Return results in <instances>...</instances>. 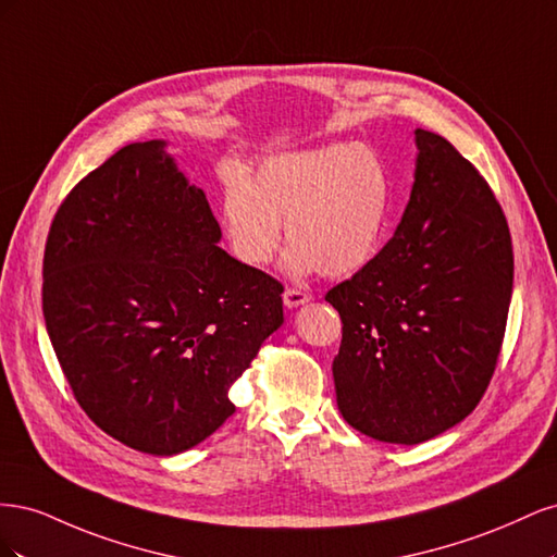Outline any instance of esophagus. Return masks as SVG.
<instances>
[{
    "label": "esophagus",
    "instance_id": "34e87169",
    "mask_svg": "<svg viewBox=\"0 0 557 557\" xmlns=\"http://www.w3.org/2000/svg\"><path fill=\"white\" fill-rule=\"evenodd\" d=\"M311 297L307 295V293H301V290H297V288H288L283 293V305L288 307V309H297V307H305L307 301H309Z\"/></svg>",
    "mask_w": 557,
    "mask_h": 557
}]
</instances>
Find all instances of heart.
I'll list each match as a JSON object with an SVG mask.
<instances>
[{"instance_id": "b5f03b06", "label": "heart", "mask_w": 557, "mask_h": 557, "mask_svg": "<svg viewBox=\"0 0 557 557\" xmlns=\"http://www.w3.org/2000/svg\"><path fill=\"white\" fill-rule=\"evenodd\" d=\"M393 183L369 146L327 144L267 158L250 181L221 176V227L232 256L262 269L281 246V223L293 246L285 272L350 276L379 252L391 213Z\"/></svg>"}]
</instances>
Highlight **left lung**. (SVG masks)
<instances>
[{
	"instance_id": "1",
	"label": "left lung",
	"mask_w": 557,
	"mask_h": 557,
	"mask_svg": "<svg viewBox=\"0 0 557 557\" xmlns=\"http://www.w3.org/2000/svg\"><path fill=\"white\" fill-rule=\"evenodd\" d=\"M416 148L395 237L325 295L344 323L332 362L344 420L404 446L476 409L513 288L509 225L483 176L440 134L416 129Z\"/></svg>"
}]
</instances>
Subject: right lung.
Instances as JSON below:
<instances>
[{
  "mask_svg": "<svg viewBox=\"0 0 557 557\" xmlns=\"http://www.w3.org/2000/svg\"><path fill=\"white\" fill-rule=\"evenodd\" d=\"M221 237L162 139L117 150L50 225V344L81 409L134 450L176 455L211 436L234 413L232 383L283 325V285Z\"/></svg>",
  "mask_w": 557,
  "mask_h": 557,
  "instance_id": "add662e5",
  "label": "right lung"
}]
</instances>
